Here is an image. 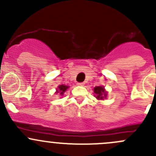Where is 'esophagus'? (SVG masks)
I'll use <instances>...</instances> for the list:
<instances>
[{
	"label": "esophagus",
	"instance_id": "obj_1",
	"mask_svg": "<svg viewBox=\"0 0 156 156\" xmlns=\"http://www.w3.org/2000/svg\"><path fill=\"white\" fill-rule=\"evenodd\" d=\"M78 86H84V82H79V83H78Z\"/></svg>",
	"mask_w": 156,
	"mask_h": 156
}]
</instances>
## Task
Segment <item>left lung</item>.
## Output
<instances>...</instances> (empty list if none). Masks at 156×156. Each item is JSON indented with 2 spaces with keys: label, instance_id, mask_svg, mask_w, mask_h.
<instances>
[{
  "label": "left lung",
  "instance_id": "8db88e82",
  "mask_svg": "<svg viewBox=\"0 0 156 156\" xmlns=\"http://www.w3.org/2000/svg\"><path fill=\"white\" fill-rule=\"evenodd\" d=\"M94 94H96L97 98L98 100H103V98L106 97V93L105 91L104 88L103 87H96L94 88Z\"/></svg>",
  "mask_w": 156,
  "mask_h": 156
}]
</instances>
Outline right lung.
<instances>
[{
    "label": "right lung",
    "instance_id": "add662e5",
    "mask_svg": "<svg viewBox=\"0 0 156 156\" xmlns=\"http://www.w3.org/2000/svg\"><path fill=\"white\" fill-rule=\"evenodd\" d=\"M69 87L68 86H66V85H63V84H62V85H59V87H58V90L57 92H59V94H61V96L63 95V94L65 93V91L66 90L67 88H68Z\"/></svg>",
    "mask_w": 156,
    "mask_h": 156
}]
</instances>
